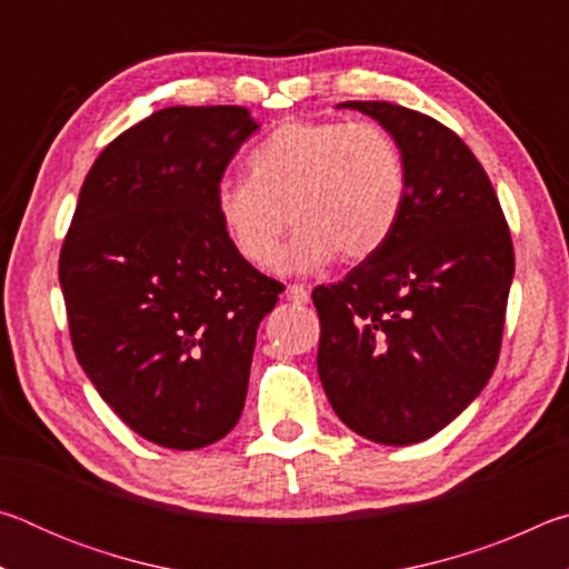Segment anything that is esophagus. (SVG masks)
Wrapping results in <instances>:
<instances>
[{
    "label": "esophagus",
    "instance_id": "esophagus-1",
    "mask_svg": "<svg viewBox=\"0 0 569 569\" xmlns=\"http://www.w3.org/2000/svg\"><path fill=\"white\" fill-rule=\"evenodd\" d=\"M286 298H288V301H291V303L303 306V303L311 301V293H308L303 286H296V283H293V286L286 288Z\"/></svg>",
    "mask_w": 569,
    "mask_h": 569
}]
</instances>
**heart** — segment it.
<instances>
[{
  "mask_svg": "<svg viewBox=\"0 0 569 569\" xmlns=\"http://www.w3.org/2000/svg\"><path fill=\"white\" fill-rule=\"evenodd\" d=\"M248 178L216 188V218L246 263L313 273L336 256L366 261L389 243L407 206V162L377 122L291 120L250 150Z\"/></svg>",
  "mask_w": 569,
  "mask_h": 569,
  "instance_id": "1",
  "label": "heart"
}]
</instances>
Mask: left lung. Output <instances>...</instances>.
<instances>
[{"mask_svg": "<svg viewBox=\"0 0 569 569\" xmlns=\"http://www.w3.org/2000/svg\"><path fill=\"white\" fill-rule=\"evenodd\" d=\"M393 134L407 206L377 256L319 286V377L346 427L387 447L455 421L492 377L515 250L497 192L459 134L391 102H341Z\"/></svg>", "mask_w": 569, "mask_h": 569, "instance_id": "obj_1", "label": "left lung"}]
</instances>
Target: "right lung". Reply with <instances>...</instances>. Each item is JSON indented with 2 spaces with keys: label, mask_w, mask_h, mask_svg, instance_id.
<instances>
[{
  "label": "right lung",
  "mask_w": 569,
  "mask_h": 569,
  "mask_svg": "<svg viewBox=\"0 0 569 569\" xmlns=\"http://www.w3.org/2000/svg\"><path fill=\"white\" fill-rule=\"evenodd\" d=\"M261 122L246 108H166L104 148L60 256L77 361L142 439L200 449L236 427L256 333L281 283L240 258L216 188Z\"/></svg>",
  "instance_id": "right-lung-1"
}]
</instances>
